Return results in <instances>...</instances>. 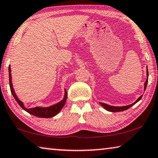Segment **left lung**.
Wrapping results in <instances>:
<instances>
[{"mask_svg": "<svg viewBox=\"0 0 158 158\" xmlns=\"http://www.w3.org/2000/svg\"><path fill=\"white\" fill-rule=\"evenodd\" d=\"M148 69H147V79H146V81L144 83V91L146 90V86H147V82H148ZM142 96H139V98H137V100L134 103H132L131 105H129V106H123V107H115V106H110L109 105L106 104V103H100V104L102 106H103L105 109L107 110V111H110V112H121V111H124V110H126L127 109L130 108V107H132L133 105H135V103H137L138 101L141 100V98H142Z\"/></svg>", "mask_w": 158, "mask_h": 158, "instance_id": "8db88e82", "label": "left lung"}]
</instances>
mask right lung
<instances>
[{
    "instance_id": "add662e5",
    "label": "right lung",
    "mask_w": 158,
    "mask_h": 158,
    "mask_svg": "<svg viewBox=\"0 0 158 158\" xmlns=\"http://www.w3.org/2000/svg\"><path fill=\"white\" fill-rule=\"evenodd\" d=\"M10 72H11V69H10V66H9V80H10V87L11 92H12L14 98H15V100L16 101V102H17L19 106L21 107L22 109H23L25 111H26L27 112L30 113V114H32V115L35 116V117H40V118L52 117L56 114H57L58 113L60 112V110H62L63 106H64V104L66 103V98H67V93H66V89H65V96H64V98L63 100L62 101L59 102L58 103L54 105V106H52L48 107H35V108L27 109L23 106V103H22V102L17 98L16 94L15 93V91H14V89L12 87V81H12V78H11Z\"/></svg>"
}]
</instances>
